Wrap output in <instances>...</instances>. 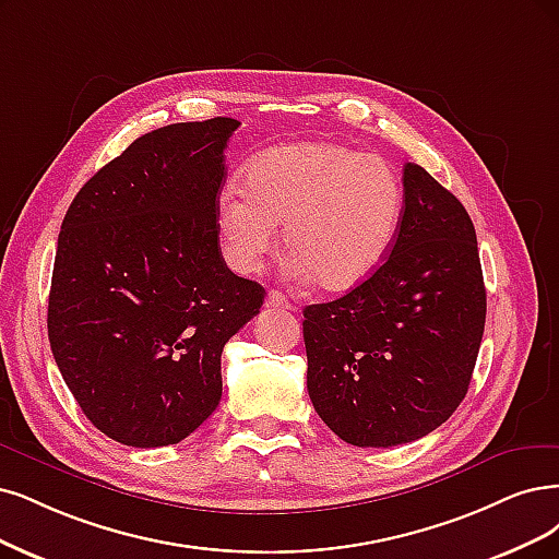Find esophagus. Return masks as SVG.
I'll return each mask as SVG.
<instances>
[{
	"mask_svg": "<svg viewBox=\"0 0 559 559\" xmlns=\"http://www.w3.org/2000/svg\"><path fill=\"white\" fill-rule=\"evenodd\" d=\"M269 308H285V311H293V304L287 301V297L285 295H281V293H276V290H272L266 295V301H264Z\"/></svg>",
	"mask_w": 559,
	"mask_h": 559,
	"instance_id": "obj_1",
	"label": "esophagus"
}]
</instances>
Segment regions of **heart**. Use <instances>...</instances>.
Listing matches in <instances>:
<instances>
[{
	"instance_id": "b5f03b06",
	"label": "heart",
	"mask_w": 559,
	"mask_h": 559,
	"mask_svg": "<svg viewBox=\"0 0 559 559\" xmlns=\"http://www.w3.org/2000/svg\"><path fill=\"white\" fill-rule=\"evenodd\" d=\"M401 216L403 181L384 156L341 142H295L248 163L241 189L227 186L216 230L225 262L255 274L283 225L293 276L347 293L386 260Z\"/></svg>"
}]
</instances>
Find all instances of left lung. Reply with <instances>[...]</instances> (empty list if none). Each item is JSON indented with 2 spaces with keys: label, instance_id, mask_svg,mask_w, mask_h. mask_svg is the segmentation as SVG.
Masks as SVG:
<instances>
[{
  "label": "left lung",
  "instance_id": "1",
  "mask_svg": "<svg viewBox=\"0 0 559 559\" xmlns=\"http://www.w3.org/2000/svg\"><path fill=\"white\" fill-rule=\"evenodd\" d=\"M486 324L477 233L421 165L403 168L389 258L341 299L304 308L308 396L355 447L415 442L467 394Z\"/></svg>",
  "mask_w": 559,
  "mask_h": 559
}]
</instances>
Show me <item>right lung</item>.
I'll use <instances>...</instances> for the list:
<instances>
[{"label": "right lung", "instance_id": "right-lung-1", "mask_svg": "<svg viewBox=\"0 0 559 559\" xmlns=\"http://www.w3.org/2000/svg\"><path fill=\"white\" fill-rule=\"evenodd\" d=\"M230 117L144 133L78 191L48 301L55 361L115 442L177 444L221 401L225 343L264 287L227 269L216 230Z\"/></svg>", "mask_w": 559, "mask_h": 559}]
</instances>
